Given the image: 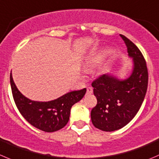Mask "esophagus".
<instances>
[{
	"instance_id": "1",
	"label": "esophagus",
	"mask_w": 159,
	"mask_h": 159,
	"mask_svg": "<svg viewBox=\"0 0 159 159\" xmlns=\"http://www.w3.org/2000/svg\"><path fill=\"white\" fill-rule=\"evenodd\" d=\"M92 92H93V89H92V87H88L86 94H87V95H90V94H92Z\"/></svg>"
}]
</instances>
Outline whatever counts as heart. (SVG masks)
<instances>
[{
	"label": "heart",
	"mask_w": 159,
	"mask_h": 159,
	"mask_svg": "<svg viewBox=\"0 0 159 159\" xmlns=\"http://www.w3.org/2000/svg\"><path fill=\"white\" fill-rule=\"evenodd\" d=\"M103 57H104L103 53H98V54H95V56L90 57L85 62V64H84L85 68L87 69V70H90L92 67H95V66L98 65L100 62H102V61L103 60Z\"/></svg>",
	"instance_id": "1"
}]
</instances>
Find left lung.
Returning a JSON list of instances; mask_svg holds the SVG:
<instances>
[{
  "instance_id": "obj_1",
  "label": "left lung",
  "mask_w": 159,
  "mask_h": 159,
  "mask_svg": "<svg viewBox=\"0 0 159 159\" xmlns=\"http://www.w3.org/2000/svg\"><path fill=\"white\" fill-rule=\"evenodd\" d=\"M134 59L133 73L129 78L120 81L103 75L94 80L92 86L97 105L92 109L93 125L103 131L119 130L127 125L139 111L145 97L148 73L141 50L130 39L120 35Z\"/></svg>"
}]
</instances>
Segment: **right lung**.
Listing matches in <instances>:
<instances>
[{
	"label": "right lung",
	"mask_w": 159,
	"mask_h": 159,
	"mask_svg": "<svg viewBox=\"0 0 159 159\" xmlns=\"http://www.w3.org/2000/svg\"><path fill=\"white\" fill-rule=\"evenodd\" d=\"M10 82L14 101L20 113L31 125L45 132H54L65 127L72 106L86 93V89H83L68 92L53 101L35 102L25 97L18 90L11 74Z\"/></svg>",
	"instance_id": "add662e5"
}]
</instances>
